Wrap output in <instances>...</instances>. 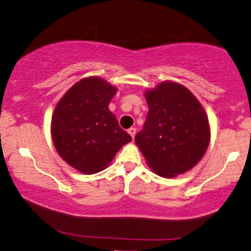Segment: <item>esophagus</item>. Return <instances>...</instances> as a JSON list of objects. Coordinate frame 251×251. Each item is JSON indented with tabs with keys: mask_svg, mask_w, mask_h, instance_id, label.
I'll use <instances>...</instances> for the list:
<instances>
[{
	"mask_svg": "<svg viewBox=\"0 0 251 251\" xmlns=\"http://www.w3.org/2000/svg\"><path fill=\"white\" fill-rule=\"evenodd\" d=\"M128 132H129V134L131 135V138L134 139V135H135V132H137V129H135V128H130V129L128 130Z\"/></svg>",
	"mask_w": 251,
	"mask_h": 251,
	"instance_id": "34e87169",
	"label": "esophagus"
}]
</instances>
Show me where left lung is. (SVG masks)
I'll return each instance as SVG.
<instances>
[{
	"label": "left lung",
	"instance_id": "left-lung-1",
	"mask_svg": "<svg viewBox=\"0 0 251 251\" xmlns=\"http://www.w3.org/2000/svg\"><path fill=\"white\" fill-rule=\"evenodd\" d=\"M149 112L135 143L160 176L174 177L199 163L208 147L210 131L203 107L192 92L164 81L146 92Z\"/></svg>",
	"mask_w": 251,
	"mask_h": 251
}]
</instances>
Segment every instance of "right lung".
Instances as JSON below:
<instances>
[{
	"mask_svg": "<svg viewBox=\"0 0 251 251\" xmlns=\"http://www.w3.org/2000/svg\"><path fill=\"white\" fill-rule=\"evenodd\" d=\"M117 88L89 77L70 88L52 114L51 137L58 154L85 174L105 169L132 138L121 129L109 102Z\"/></svg>",
	"mask_w": 251,
	"mask_h": 251,
	"instance_id": "right-lung-1",
	"label": "right lung"
}]
</instances>
